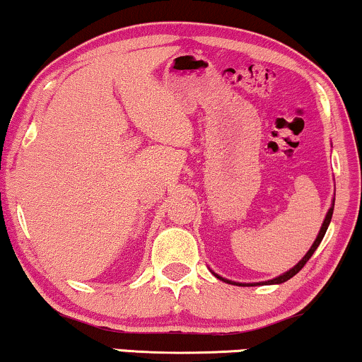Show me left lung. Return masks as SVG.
<instances>
[{
	"label": "left lung",
	"instance_id": "1",
	"mask_svg": "<svg viewBox=\"0 0 362 362\" xmlns=\"http://www.w3.org/2000/svg\"><path fill=\"white\" fill-rule=\"evenodd\" d=\"M334 202H335V197H332V204H330V207H329L327 214H325V219H324V223H322V226H320V230H319V234H317L315 241H313V245L310 246V250H308V251H307V255L303 256V258L300 259L298 263L295 264L293 268H290L288 272L281 273V275H278L276 278H273V280L259 281V283H239V281H233V280H228V278H224V276L217 275V273H214V272H212V269H211V272H212V275H214L216 278H219V280H223V281H226V283H230V285H238V286H256V285H280V283L286 281V280H290V278H293V276L297 275V273L300 272V269H302L303 267H305V263H307L308 259L312 258V255H313V252H315L317 247H319V245H320V241H322V239H324L325 233H327V228H329V224H330V219H332V212H334Z\"/></svg>",
	"mask_w": 362,
	"mask_h": 362
}]
</instances>
